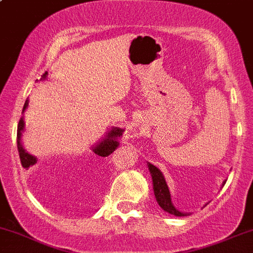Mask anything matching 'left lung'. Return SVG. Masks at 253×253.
<instances>
[{
    "label": "left lung",
    "instance_id": "8db88e82",
    "mask_svg": "<svg viewBox=\"0 0 253 253\" xmlns=\"http://www.w3.org/2000/svg\"><path fill=\"white\" fill-rule=\"evenodd\" d=\"M149 170L150 173H151L152 182H154L155 197H156V201L157 203L160 204V207L162 208L165 211L171 213V215L174 216H187V213L179 211V210L174 208L173 203H171L170 193H169L167 182H166L165 177H163L160 169L155 167L151 163H149Z\"/></svg>",
    "mask_w": 253,
    "mask_h": 253
}]
</instances>
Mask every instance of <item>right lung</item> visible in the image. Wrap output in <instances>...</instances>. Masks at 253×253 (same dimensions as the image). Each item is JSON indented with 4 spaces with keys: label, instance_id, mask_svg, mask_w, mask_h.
Returning <instances> with one entry per match:
<instances>
[{
    "label": "right lung",
    "instance_id": "obj_1",
    "mask_svg": "<svg viewBox=\"0 0 253 253\" xmlns=\"http://www.w3.org/2000/svg\"><path fill=\"white\" fill-rule=\"evenodd\" d=\"M46 76V72L45 74H43V78ZM29 105V102H25L24 105V109H26V107ZM24 129V120L21 119L18 124V133H16V137H18V151H19V156H20V162L21 166L24 168H29L31 166L36 165L37 163V160H36L35 156L30 155L29 152H26L21 145V141H20V137H21V132ZM122 135V129L121 128H114L113 131H110L109 134H108L107 139H104L102 141L99 145H97L95 149H93V152L97 155V156H102V157H107L109 156L110 154H113L115 151L116 148L119 145V140L118 138Z\"/></svg>",
    "mask_w": 253,
    "mask_h": 253
}]
</instances>
